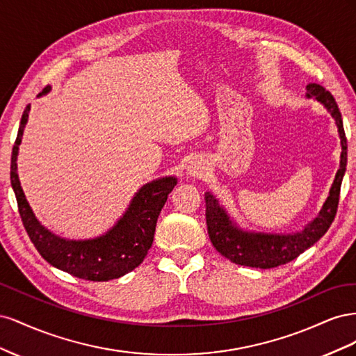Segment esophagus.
I'll return each instance as SVG.
<instances>
[{"label": "esophagus", "mask_w": 356, "mask_h": 356, "mask_svg": "<svg viewBox=\"0 0 356 356\" xmlns=\"http://www.w3.org/2000/svg\"><path fill=\"white\" fill-rule=\"evenodd\" d=\"M187 170H188V175H191V177H202L203 172H204V166L202 165V161H199V160H191Z\"/></svg>", "instance_id": "obj_1"}]
</instances>
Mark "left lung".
<instances>
[{"mask_svg":"<svg viewBox=\"0 0 356 356\" xmlns=\"http://www.w3.org/2000/svg\"><path fill=\"white\" fill-rule=\"evenodd\" d=\"M307 90V96H315V99L327 106V110L331 113L334 120H336L341 138L340 169L337 170L336 179H334V184L330 190V196L318 217L303 232L279 236L245 233L236 229L229 220L227 213L218 204L217 199L207 193L204 202H207V224L209 239L215 246V250L225 258H229L234 264L255 268H272L293 261L301 252H305L307 248L316 243L327 233L334 218H336L340 200L341 179L344 170H346L348 160L346 135H344L340 110L332 95L322 88V86L315 83L309 84Z\"/></svg>","mask_w":356,"mask_h":356,"instance_id":"1","label":"left lung"}]
</instances>
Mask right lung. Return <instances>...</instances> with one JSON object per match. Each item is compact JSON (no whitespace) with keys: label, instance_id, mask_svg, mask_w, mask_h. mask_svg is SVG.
<instances>
[{"label":"right lung","instance_id":"add662e5","mask_svg":"<svg viewBox=\"0 0 356 356\" xmlns=\"http://www.w3.org/2000/svg\"><path fill=\"white\" fill-rule=\"evenodd\" d=\"M47 90L49 86L40 95ZM28 113L29 105L22 114L13 145L10 179L16 195L19 215L31 242L47 263L86 281L104 282L132 272L144 261L148 250L152 248L159 213L168 195L177 186V179L172 177L161 178L144 186L136 193L123 218L105 236L93 241L79 242L60 239L37 221L17 178L16 157L24 127L28 122Z\"/></svg>","mask_w":356,"mask_h":356}]
</instances>
